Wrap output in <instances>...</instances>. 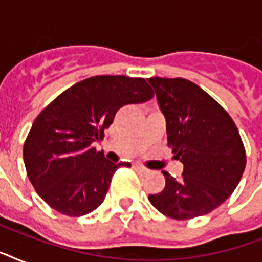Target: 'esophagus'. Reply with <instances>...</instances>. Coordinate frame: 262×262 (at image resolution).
Instances as JSON below:
<instances>
[{
	"mask_svg": "<svg viewBox=\"0 0 262 262\" xmlns=\"http://www.w3.org/2000/svg\"><path fill=\"white\" fill-rule=\"evenodd\" d=\"M135 168H137V170L141 172H148V168L144 167V166H141V164H135Z\"/></svg>",
	"mask_w": 262,
	"mask_h": 262,
	"instance_id": "esophagus-1",
	"label": "esophagus"
}]
</instances>
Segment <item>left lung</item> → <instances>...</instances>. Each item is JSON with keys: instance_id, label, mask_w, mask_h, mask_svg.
I'll list each match as a JSON object with an SVG mask.
<instances>
[{"instance_id": "8db88e82", "label": "left lung", "mask_w": 262, "mask_h": 262, "mask_svg": "<svg viewBox=\"0 0 262 262\" xmlns=\"http://www.w3.org/2000/svg\"><path fill=\"white\" fill-rule=\"evenodd\" d=\"M167 123L168 145L183 164L179 179L163 171L166 186L149 201L163 215L187 220L213 211L231 195L246 166L239 132L227 111L185 79H148Z\"/></svg>"}]
</instances>
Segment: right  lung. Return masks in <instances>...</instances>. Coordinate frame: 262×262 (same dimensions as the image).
Wrapping results in <instances>:
<instances>
[{
    "label": "right lung",
    "instance_id": "1",
    "mask_svg": "<svg viewBox=\"0 0 262 262\" xmlns=\"http://www.w3.org/2000/svg\"><path fill=\"white\" fill-rule=\"evenodd\" d=\"M152 98L145 80L126 76L90 77L55 98L36 117L23 149L36 193L63 215L95 211L125 163L107 160L91 144L103 139L121 107Z\"/></svg>",
    "mask_w": 262,
    "mask_h": 262
}]
</instances>
